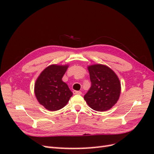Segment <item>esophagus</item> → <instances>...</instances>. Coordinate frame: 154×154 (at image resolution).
<instances>
[{
    "label": "esophagus",
    "instance_id": "1",
    "mask_svg": "<svg viewBox=\"0 0 154 154\" xmlns=\"http://www.w3.org/2000/svg\"><path fill=\"white\" fill-rule=\"evenodd\" d=\"M73 93L74 94H82V93L81 92V91H73Z\"/></svg>",
    "mask_w": 154,
    "mask_h": 154
}]
</instances>
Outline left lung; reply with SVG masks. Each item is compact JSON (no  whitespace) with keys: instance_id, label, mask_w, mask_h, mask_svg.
Here are the masks:
<instances>
[{"instance_id":"8db88e82","label":"left lung","mask_w":154,"mask_h":154,"mask_svg":"<svg viewBox=\"0 0 154 154\" xmlns=\"http://www.w3.org/2000/svg\"><path fill=\"white\" fill-rule=\"evenodd\" d=\"M88 70L91 87L84 99L94 110H109L119 99L121 86L119 77L110 68L102 64L90 65Z\"/></svg>"}]
</instances>
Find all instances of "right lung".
I'll list each match as a JSON object with an SVG mask.
<instances>
[{
    "label": "right lung",
    "instance_id": "add662e5",
    "mask_svg": "<svg viewBox=\"0 0 154 154\" xmlns=\"http://www.w3.org/2000/svg\"><path fill=\"white\" fill-rule=\"evenodd\" d=\"M68 65H51L39 75L34 85V93L38 102L50 111L63 108L73 93L62 81Z\"/></svg>",
    "mask_w": 154,
    "mask_h": 154
}]
</instances>
